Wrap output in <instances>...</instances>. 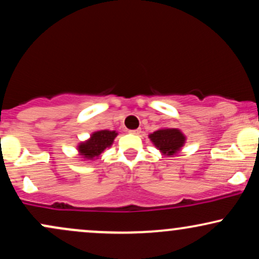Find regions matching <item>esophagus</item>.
Wrapping results in <instances>:
<instances>
[{
	"label": "esophagus",
	"instance_id": "obj_1",
	"mask_svg": "<svg viewBox=\"0 0 259 259\" xmlns=\"http://www.w3.org/2000/svg\"><path fill=\"white\" fill-rule=\"evenodd\" d=\"M130 133L134 134V135H139L141 134V129H135V130H130Z\"/></svg>",
	"mask_w": 259,
	"mask_h": 259
}]
</instances>
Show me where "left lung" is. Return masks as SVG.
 Here are the masks:
<instances>
[{
    "label": "left lung",
    "mask_w": 259,
    "mask_h": 259,
    "mask_svg": "<svg viewBox=\"0 0 259 259\" xmlns=\"http://www.w3.org/2000/svg\"><path fill=\"white\" fill-rule=\"evenodd\" d=\"M150 139L162 153L173 156L185 142V136L178 129H162L151 134Z\"/></svg>",
    "instance_id": "left-lung-1"
}]
</instances>
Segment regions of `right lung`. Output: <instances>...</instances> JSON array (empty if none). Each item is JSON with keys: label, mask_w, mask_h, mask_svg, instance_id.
I'll return each mask as SVG.
<instances>
[{"label": "right lung", "mask_w": 259, "mask_h": 259, "mask_svg": "<svg viewBox=\"0 0 259 259\" xmlns=\"http://www.w3.org/2000/svg\"><path fill=\"white\" fill-rule=\"evenodd\" d=\"M115 136H117V133L109 132V130H100V132L94 133L90 140L79 145V152L81 156H84V158L88 159L99 157L107 147L111 146Z\"/></svg>", "instance_id": "add662e5"}]
</instances>
